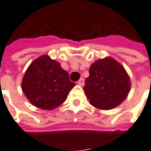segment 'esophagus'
<instances>
[{"label": "esophagus", "instance_id": "obj_1", "mask_svg": "<svg viewBox=\"0 0 151 151\" xmlns=\"http://www.w3.org/2000/svg\"><path fill=\"white\" fill-rule=\"evenodd\" d=\"M77 84L81 86H84V84H85V80H84L83 78H81V79L77 81Z\"/></svg>", "mask_w": 151, "mask_h": 151}]
</instances>
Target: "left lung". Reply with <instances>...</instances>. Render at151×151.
<instances>
[{
	"label": "left lung",
	"mask_w": 151,
	"mask_h": 151,
	"mask_svg": "<svg viewBox=\"0 0 151 151\" xmlns=\"http://www.w3.org/2000/svg\"><path fill=\"white\" fill-rule=\"evenodd\" d=\"M84 91L89 104L99 110H110L125 100L131 89L128 74L121 63L110 57L90 65Z\"/></svg>",
	"instance_id": "left-lung-1"
}]
</instances>
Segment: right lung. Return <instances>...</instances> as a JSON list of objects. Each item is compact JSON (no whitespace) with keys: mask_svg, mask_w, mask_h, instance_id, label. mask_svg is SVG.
<instances>
[{"mask_svg":"<svg viewBox=\"0 0 151 151\" xmlns=\"http://www.w3.org/2000/svg\"><path fill=\"white\" fill-rule=\"evenodd\" d=\"M75 86L69 80L68 72L47 54L36 58L29 65L21 82L26 98L33 105L44 110L62 104Z\"/></svg>","mask_w":151,"mask_h":151,"instance_id":"add662e5","label":"right lung"}]
</instances>
